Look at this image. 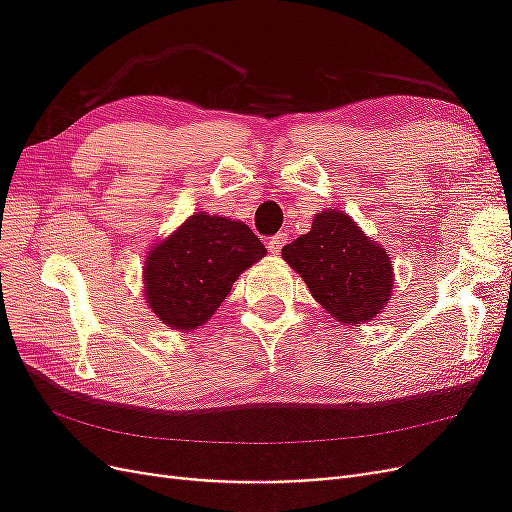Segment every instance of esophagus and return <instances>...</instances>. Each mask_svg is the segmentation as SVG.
<instances>
[{
	"mask_svg": "<svg viewBox=\"0 0 512 512\" xmlns=\"http://www.w3.org/2000/svg\"><path fill=\"white\" fill-rule=\"evenodd\" d=\"M286 243H288V235H286V232H277V235L269 237V241H267L271 254H280L282 247H284Z\"/></svg>",
	"mask_w": 512,
	"mask_h": 512,
	"instance_id": "34e87169",
	"label": "esophagus"
}]
</instances>
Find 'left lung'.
<instances>
[{
    "instance_id": "1",
    "label": "left lung",
    "mask_w": 512,
    "mask_h": 512,
    "mask_svg": "<svg viewBox=\"0 0 512 512\" xmlns=\"http://www.w3.org/2000/svg\"><path fill=\"white\" fill-rule=\"evenodd\" d=\"M282 256L303 277L312 297L339 322H369L389 301V254L342 211L318 213L312 230L284 245Z\"/></svg>"
}]
</instances>
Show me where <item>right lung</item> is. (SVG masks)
I'll use <instances>...</instances> for the list:
<instances>
[{"label":"right lung","mask_w":512,"mask_h":512,"mask_svg":"<svg viewBox=\"0 0 512 512\" xmlns=\"http://www.w3.org/2000/svg\"><path fill=\"white\" fill-rule=\"evenodd\" d=\"M267 254L243 222L196 213L147 256L145 297L168 327L190 331L207 322L237 277Z\"/></svg>","instance_id":"1"}]
</instances>
